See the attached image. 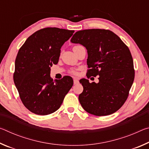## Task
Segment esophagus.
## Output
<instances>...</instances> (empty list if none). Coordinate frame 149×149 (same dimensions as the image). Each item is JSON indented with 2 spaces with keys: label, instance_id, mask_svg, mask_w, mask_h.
Listing matches in <instances>:
<instances>
[{
  "label": "esophagus",
  "instance_id": "34e87169",
  "mask_svg": "<svg viewBox=\"0 0 149 149\" xmlns=\"http://www.w3.org/2000/svg\"><path fill=\"white\" fill-rule=\"evenodd\" d=\"M74 85H77L79 84V79H78L77 77L74 78Z\"/></svg>",
  "mask_w": 149,
  "mask_h": 149
}]
</instances>
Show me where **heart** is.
I'll return each instance as SVG.
<instances>
[{"instance_id":"1","label":"heart","mask_w":149,"mask_h":149,"mask_svg":"<svg viewBox=\"0 0 149 149\" xmlns=\"http://www.w3.org/2000/svg\"><path fill=\"white\" fill-rule=\"evenodd\" d=\"M72 73H73V74H76L77 72L76 71H72Z\"/></svg>"}]
</instances>
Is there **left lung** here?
<instances>
[{"instance_id": "1", "label": "left lung", "mask_w": 149, "mask_h": 149, "mask_svg": "<svg viewBox=\"0 0 149 149\" xmlns=\"http://www.w3.org/2000/svg\"><path fill=\"white\" fill-rule=\"evenodd\" d=\"M73 43L86 48L89 68L87 77L99 75L98 84L81 79L84 91L79 100L91 114H112L124 104L135 77L130 50L117 35L110 30L91 29L77 31Z\"/></svg>"}]
</instances>
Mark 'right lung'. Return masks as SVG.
<instances>
[{"label": "right lung", "mask_w": 149, "mask_h": 149, "mask_svg": "<svg viewBox=\"0 0 149 149\" xmlns=\"http://www.w3.org/2000/svg\"><path fill=\"white\" fill-rule=\"evenodd\" d=\"M73 30L47 27L27 39L15 61L14 84L24 105L31 112L48 115L60 107L74 84L71 77L53 80L50 67L58 62L60 49Z\"/></svg>", "instance_id": "obj_1"}]
</instances>
